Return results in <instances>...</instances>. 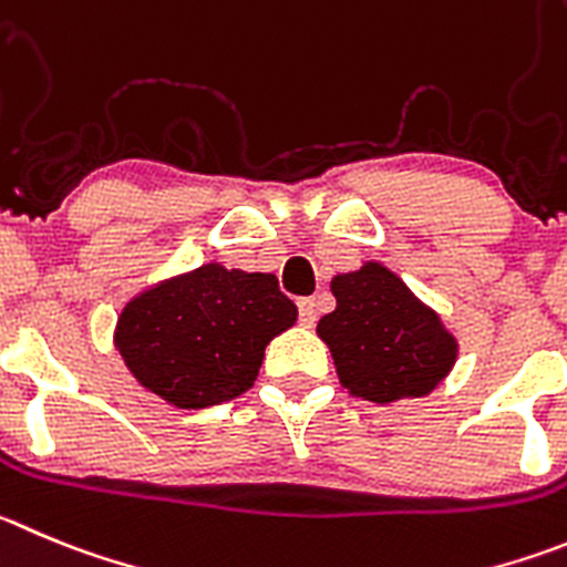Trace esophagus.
<instances>
[{
    "mask_svg": "<svg viewBox=\"0 0 567 567\" xmlns=\"http://www.w3.org/2000/svg\"><path fill=\"white\" fill-rule=\"evenodd\" d=\"M319 319V310H316V299H299V321L305 327H313Z\"/></svg>",
    "mask_w": 567,
    "mask_h": 567,
    "instance_id": "34e87169",
    "label": "esophagus"
}]
</instances>
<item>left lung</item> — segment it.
<instances>
[{
  "label": "left lung",
  "mask_w": 567,
  "mask_h": 567,
  "mask_svg": "<svg viewBox=\"0 0 567 567\" xmlns=\"http://www.w3.org/2000/svg\"><path fill=\"white\" fill-rule=\"evenodd\" d=\"M336 310L321 316L338 380L352 396L389 405L425 396L451 374L458 341L442 316L378 259L330 282Z\"/></svg>",
  "instance_id": "8db88e82"
}]
</instances>
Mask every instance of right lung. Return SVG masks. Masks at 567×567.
Here are the masks:
<instances>
[{"label":"right lung","instance_id":"obj_1","mask_svg":"<svg viewBox=\"0 0 567 567\" xmlns=\"http://www.w3.org/2000/svg\"><path fill=\"white\" fill-rule=\"evenodd\" d=\"M296 316L274 274L204 262L128 299L114 347L142 389L173 409H209L251 389Z\"/></svg>","mask_w":567,"mask_h":567}]
</instances>
